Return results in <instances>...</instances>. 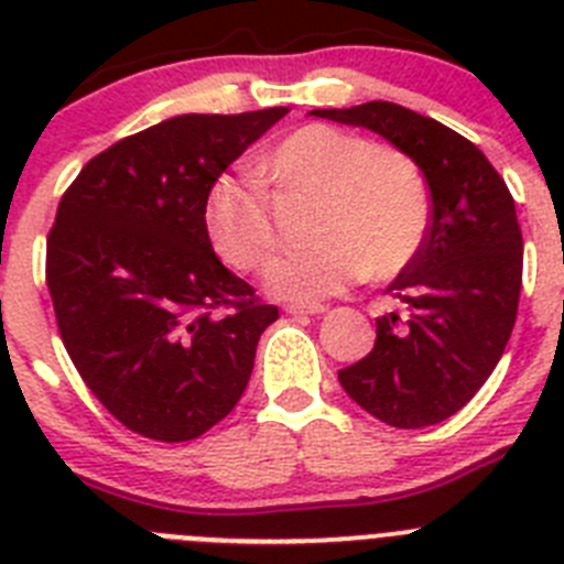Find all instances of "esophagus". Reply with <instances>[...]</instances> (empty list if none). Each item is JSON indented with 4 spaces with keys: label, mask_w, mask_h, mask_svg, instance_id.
Instances as JSON below:
<instances>
[{
    "label": "esophagus",
    "mask_w": 564,
    "mask_h": 564,
    "mask_svg": "<svg viewBox=\"0 0 564 564\" xmlns=\"http://www.w3.org/2000/svg\"><path fill=\"white\" fill-rule=\"evenodd\" d=\"M325 311V305H285V313H291V316H316V313Z\"/></svg>",
    "instance_id": "esophagus-1"
}]
</instances>
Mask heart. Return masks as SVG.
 I'll return each instance as SVG.
<instances>
[{
  "label": "heart",
  "mask_w": 564,
  "mask_h": 564,
  "mask_svg": "<svg viewBox=\"0 0 564 564\" xmlns=\"http://www.w3.org/2000/svg\"><path fill=\"white\" fill-rule=\"evenodd\" d=\"M265 172L282 192L316 194V246L282 253L268 265L265 288L279 299L318 302L364 279L395 276L421 251L432 197L410 154L372 147L356 132L311 123L268 154ZM214 251L237 271H257L276 246L271 200L259 183L220 174L203 200Z\"/></svg>",
  "instance_id": "1"
}]
</instances>
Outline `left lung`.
<instances>
[{
  "instance_id": "8db88e82",
  "label": "left lung",
  "mask_w": 564,
  "mask_h": 564,
  "mask_svg": "<svg viewBox=\"0 0 564 564\" xmlns=\"http://www.w3.org/2000/svg\"><path fill=\"white\" fill-rule=\"evenodd\" d=\"M378 132L410 154L432 194L421 251L387 288L398 311L376 318V347L338 370L344 392L398 430L463 410L500 361L517 322L522 231L514 197L486 154L455 129L390 101L313 109Z\"/></svg>"
}]
</instances>
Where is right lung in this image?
<instances>
[{"mask_svg":"<svg viewBox=\"0 0 564 564\" xmlns=\"http://www.w3.org/2000/svg\"><path fill=\"white\" fill-rule=\"evenodd\" d=\"M288 107L177 115L96 154L47 234L58 333L127 430L200 437L237 406L259 336L279 318L214 253L206 192Z\"/></svg>","mask_w":564,"mask_h":564,"instance_id":"1","label":"right lung"}]
</instances>
